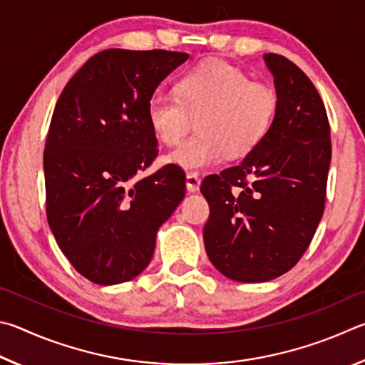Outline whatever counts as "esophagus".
Segmentation results:
<instances>
[{"label": "esophagus", "mask_w": 365, "mask_h": 365, "mask_svg": "<svg viewBox=\"0 0 365 365\" xmlns=\"http://www.w3.org/2000/svg\"><path fill=\"white\" fill-rule=\"evenodd\" d=\"M202 179L197 173H187L186 175V187L189 192H199Z\"/></svg>", "instance_id": "obj_1"}]
</instances>
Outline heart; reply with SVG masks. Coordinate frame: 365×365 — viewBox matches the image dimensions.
<instances>
[{"label": "heart", "instance_id": "b5f03b06", "mask_svg": "<svg viewBox=\"0 0 365 365\" xmlns=\"http://www.w3.org/2000/svg\"><path fill=\"white\" fill-rule=\"evenodd\" d=\"M176 93L155 91L147 101V121L158 140L173 145L199 117V134L165 155V162L184 171H202L231 155L253 152L271 130L276 94L253 83L239 67L208 61L179 78Z\"/></svg>", "mask_w": 365, "mask_h": 365}]
</instances>
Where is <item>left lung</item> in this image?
<instances>
[{
	"label": "left lung",
	"instance_id": "1",
	"mask_svg": "<svg viewBox=\"0 0 365 365\" xmlns=\"http://www.w3.org/2000/svg\"><path fill=\"white\" fill-rule=\"evenodd\" d=\"M263 61L277 108L271 130L237 166L203 179V242L212 264L237 282H267L298 263L324 213L330 126L311 80L279 54Z\"/></svg>",
	"mask_w": 365,
	"mask_h": 365
}]
</instances>
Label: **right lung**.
Returning a JSON list of instances; mask_svg holds the SVG:
<instances>
[{"instance_id": "1", "label": "right lung", "mask_w": 365, "mask_h": 365, "mask_svg": "<svg viewBox=\"0 0 365 365\" xmlns=\"http://www.w3.org/2000/svg\"><path fill=\"white\" fill-rule=\"evenodd\" d=\"M187 59L163 49L101 51L57 101L43 157L46 216L62 253L94 284L139 276L160 226L186 194L178 166L134 176L158 153L147 101Z\"/></svg>"}]
</instances>
